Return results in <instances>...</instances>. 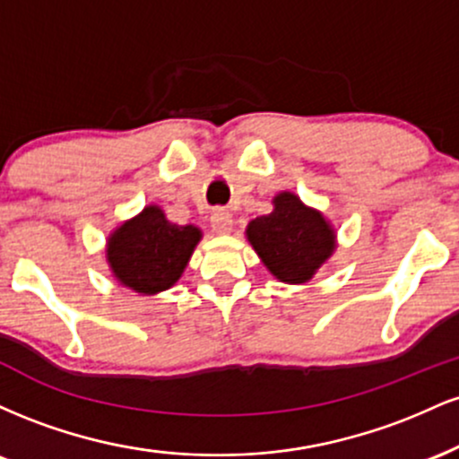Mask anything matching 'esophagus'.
<instances>
[{
  "label": "esophagus",
  "mask_w": 459,
  "mask_h": 459,
  "mask_svg": "<svg viewBox=\"0 0 459 459\" xmlns=\"http://www.w3.org/2000/svg\"><path fill=\"white\" fill-rule=\"evenodd\" d=\"M212 226H213L215 233H220V235L230 233V230H233V215H230L222 207L213 209V212H212Z\"/></svg>",
  "instance_id": "obj_1"
}]
</instances>
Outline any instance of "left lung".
Instances as JSON below:
<instances>
[{"label": "left lung", "mask_w": 459, "mask_h": 459, "mask_svg": "<svg viewBox=\"0 0 459 459\" xmlns=\"http://www.w3.org/2000/svg\"><path fill=\"white\" fill-rule=\"evenodd\" d=\"M247 239L278 281L307 282L334 250V233L321 213L282 192L273 198V212L247 224Z\"/></svg>", "instance_id": "1"}]
</instances>
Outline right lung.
<instances>
[{
	"instance_id": "add662e5",
	"label": "right lung",
	"mask_w": 459,
	"mask_h": 459,
	"mask_svg": "<svg viewBox=\"0 0 459 459\" xmlns=\"http://www.w3.org/2000/svg\"><path fill=\"white\" fill-rule=\"evenodd\" d=\"M200 239L192 224H172L160 207H146L109 237L108 261L114 276L138 293L170 289Z\"/></svg>"
}]
</instances>
